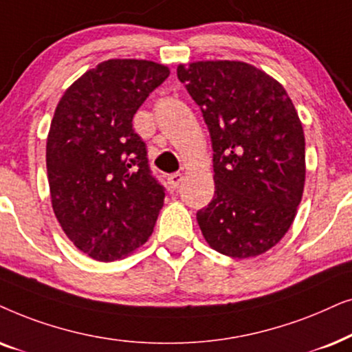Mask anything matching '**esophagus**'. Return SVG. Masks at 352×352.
<instances>
[{"label":"esophagus","instance_id":"1","mask_svg":"<svg viewBox=\"0 0 352 352\" xmlns=\"http://www.w3.org/2000/svg\"><path fill=\"white\" fill-rule=\"evenodd\" d=\"M184 180V175H182V173H172V175H168L167 177V184H168V186H170L172 190H177L179 188V185H180V182Z\"/></svg>","mask_w":352,"mask_h":352}]
</instances>
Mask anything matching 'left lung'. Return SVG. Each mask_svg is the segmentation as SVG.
<instances>
[{
    "label": "left lung",
    "mask_w": 352,
    "mask_h": 352,
    "mask_svg": "<svg viewBox=\"0 0 352 352\" xmlns=\"http://www.w3.org/2000/svg\"><path fill=\"white\" fill-rule=\"evenodd\" d=\"M203 112L212 142L214 198L196 214L220 254L246 259L269 251L289 230L306 180V142L280 83L240 60L177 67Z\"/></svg>",
    "instance_id": "8db88e82"
}]
</instances>
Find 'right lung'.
<instances>
[{
  "mask_svg": "<svg viewBox=\"0 0 352 352\" xmlns=\"http://www.w3.org/2000/svg\"><path fill=\"white\" fill-rule=\"evenodd\" d=\"M168 74L153 60H104L54 111L46 142L51 204L69 240L96 261L122 259L146 243L164 206L132 120Z\"/></svg>",
  "mask_w": 352,
  "mask_h": 352,
  "instance_id": "add662e5",
  "label": "right lung"
}]
</instances>
